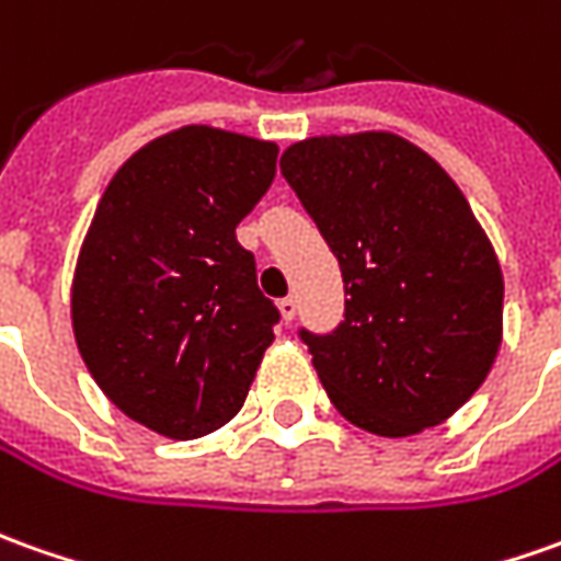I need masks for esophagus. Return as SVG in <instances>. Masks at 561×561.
Returning a JSON list of instances; mask_svg holds the SVG:
<instances>
[{
	"label": "esophagus",
	"mask_w": 561,
	"mask_h": 561,
	"mask_svg": "<svg viewBox=\"0 0 561 561\" xmlns=\"http://www.w3.org/2000/svg\"><path fill=\"white\" fill-rule=\"evenodd\" d=\"M279 312H282V319H285V322H291V319H295V312H297V300H295V297H282V300H279Z\"/></svg>",
	"instance_id": "obj_1"
}]
</instances>
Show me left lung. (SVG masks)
<instances>
[{
  "label": "left lung",
  "mask_w": 561,
  "mask_h": 561,
  "mask_svg": "<svg viewBox=\"0 0 561 561\" xmlns=\"http://www.w3.org/2000/svg\"><path fill=\"white\" fill-rule=\"evenodd\" d=\"M282 174L344 276V322L297 331L334 409L390 439L451 417L489 377L504 322L501 264L470 202L390 131L300 140Z\"/></svg>",
  "instance_id": "1"
}]
</instances>
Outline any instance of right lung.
Masks as SVG:
<instances>
[{"mask_svg":"<svg viewBox=\"0 0 561 561\" xmlns=\"http://www.w3.org/2000/svg\"><path fill=\"white\" fill-rule=\"evenodd\" d=\"M279 147L208 125L150 140L110 181L72 279V331L91 377L169 439L215 433L273 344L239 220L276 178Z\"/></svg>","mask_w":561,"mask_h":561,"instance_id":"add662e5","label":"right lung"}]
</instances>
